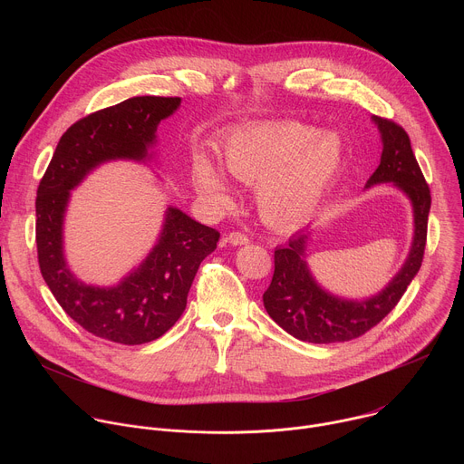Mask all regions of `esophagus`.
Masks as SVG:
<instances>
[{"label":"esophagus","instance_id":"obj_1","mask_svg":"<svg viewBox=\"0 0 464 464\" xmlns=\"http://www.w3.org/2000/svg\"><path fill=\"white\" fill-rule=\"evenodd\" d=\"M226 240H227L231 246H244V244L249 242V237L244 235V233H240V231H233V233L227 235Z\"/></svg>","mask_w":464,"mask_h":464}]
</instances>
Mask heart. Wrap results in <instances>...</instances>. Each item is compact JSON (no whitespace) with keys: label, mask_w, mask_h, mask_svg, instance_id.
<instances>
[{"label":"heart","mask_w":464,"mask_h":464,"mask_svg":"<svg viewBox=\"0 0 464 464\" xmlns=\"http://www.w3.org/2000/svg\"><path fill=\"white\" fill-rule=\"evenodd\" d=\"M343 147L336 134H319L297 121L242 128L226 141L224 163L237 179L256 185L262 218L276 227L306 220L336 178ZM194 185L206 200L227 208L231 194L224 174L206 158L194 163Z\"/></svg>","instance_id":"b5f03b06"}]
</instances>
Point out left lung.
<instances>
[{
	"mask_svg": "<svg viewBox=\"0 0 464 464\" xmlns=\"http://www.w3.org/2000/svg\"><path fill=\"white\" fill-rule=\"evenodd\" d=\"M382 134V158L378 169L367 181L392 183L411 200L415 235L410 255L401 272L376 295L362 301L342 299L323 290L312 277L306 264L308 231L295 233L288 244L276 249V272L264 292V308L288 334L308 343H342L363 336L378 324L404 295L420 270L428 215L431 208L430 187L411 150L406 130L394 121L372 115Z\"/></svg>",
	"mask_w": 464,
	"mask_h": 464,
	"instance_id": "left-lung-1",
	"label": "left lung"
}]
</instances>
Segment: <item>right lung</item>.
Listing matches in <instances>:
<instances>
[{"instance_id":"right-lung-1","label":"right lung","mask_w":464,"mask_h":464,"mask_svg":"<svg viewBox=\"0 0 464 464\" xmlns=\"http://www.w3.org/2000/svg\"><path fill=\"white\" fill-rule=\"evenodd\" d=\"M179 97H131L72 124L60 138L36 190V247L44 281L58 304L90 334L141 345L158 340L179 319L200 262L217 249L220 233L169 208L158 244L119 285L79 281L63 256V215L73 190L111 160H150L158 124Z\"/></svg>"}]
</instances>
